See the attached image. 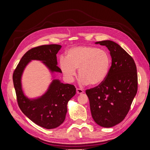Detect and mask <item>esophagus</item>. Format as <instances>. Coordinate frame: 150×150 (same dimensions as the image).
I'll return each mask as SVG.
<instances>
[{"label":"esophagus","mask_w":150,"mask_h":150,"mask_svg":"<svg viewBox=\"0 0 150 150\" xmlns=\"http://www.w3.org/2000/svg\"><path fill=\"white\" fill-rule=\"evenodd\" d=\"M76 92L78 94H82L83 93H84V91L81 89L79 88H77L76 89Z\"/></svg>","instance_id":"esophagus-1"}]
</instances>
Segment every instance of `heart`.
Returning <instances> with one entry per match:
<instances>
[{"mask_svg":"<svg viewBox=\"0 0 150 150\" xmlns=\"http://www.w3.org/2000/svg\"><path fill=\"white\" fill-rule=\"evenodd\" d=\"M61 70L68 82H72L78 69L80 83L93 86L100 84L106 79L111 66L109 53L103 49L81 46L72 47L66 57L59 61Z\"/></svg>","mask_w":150,"mask_h":150,"instance_id":"heart-1","label":"heart"}]
</instances>
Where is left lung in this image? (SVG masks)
Instances as JSON below:
<instances>
[{
	"instance_id": "8db88e82",
	"label": "left lung",
	"mask_w": 150,
	"mask_h": 150,
	"mask_svg": "<svg viewBox=\"0 0 150 150\" xmlns=\"http://www.w3.org/2000/svg\"><path fill=\"white\" fill-rule=\"evenodd\" d=\"M110 51L111 66L106 79L87 89L94 121L104 128L119 124L128 114L137 93V69L133 59L118 44L110 40L95 42Z\"/></svg>"
}]
</instances>
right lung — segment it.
<instances>
[{"instance_id": "add662e5", "label": "right lung", "mask_w": 150, "mask_h": 150, "mask_svg": "<svg viewBox=\"0 0 150 150\" xmlns=\"http://www.w3.org/2000/svg\"><path fill=\"white\" fill-rule=\"evenodd\" d=\"M61 47V45L50 44L31 49L21 58L13 74V86L21 111L34 123L46 129L56 128L64 122L67 103L76 94L74 86L64 84L55 78V72L62 73L57 66L56 56ZM32 60L41 61L52 76L47 91L42 96L34 98L26 96L21 85L23 72Z\"/></svg>"}]
</instances>
